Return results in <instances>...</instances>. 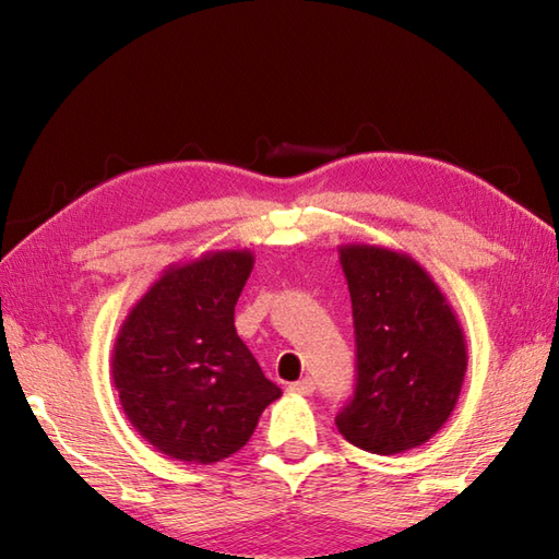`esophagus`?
I'll list each match as a JSON object with an SVG mask.
<instances>
[{
	"mask_svg": "<svg viewBox=\"0 0 559 559\" xmlns=\"http://www.w3.org/2000/svg\"><path fill=\"white\" fill-rule=\"evenodd\" d=\"M288 391H290V394H300V396H312V391H314V379H310V377H305V379H300V382H295V384H290V386H288Z\"/></svg>",
	"mask_w": 559,
	"mask_h": 559,
	"instance_id": "34e87169",
	"label": "esophagus"
}]
</instances>
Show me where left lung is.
<instances>
[{
	"label": "left lung",
	"mask_w": 559,
	"mask_h": 559,
	"mask_svg": "<svg viewBox=\"0 0 559 559\" xmlns=\"http://www.w3.org/2000/svg\"><path fill=\"white\" fill-rule=\"evenodd\" d=\"M358 382L336 415L358 449L391 456L425 444L454 411L468 367L466 336L444 293L413 257L341 245Z\"/></svg>",
	"instance_id": "obj_1"
}]
</instances>
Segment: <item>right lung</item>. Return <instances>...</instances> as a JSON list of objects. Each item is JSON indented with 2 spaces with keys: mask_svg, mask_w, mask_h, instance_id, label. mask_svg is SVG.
I'll return each mask as SVG.
<instances>
[{
  "mask_svg": "<svg viewBox=\"0 0 559 559\" xmlns=\"http://www.w3.org/2000/svg\"><path fill=\"white\" fill-rule=\"evenodd\" d=\"M249 249L173 264L117 331L112 382L134 430L160 454L216 463L240 451L281 389L235 331Z\"/></svg>",
  "mask_w": 559,
  "mask_h": 559,
  "instance_id": "1",
  "label": "right lung"
}]
</instances>
